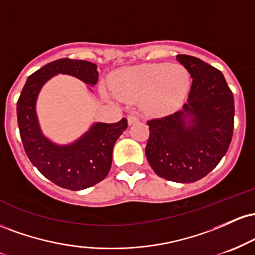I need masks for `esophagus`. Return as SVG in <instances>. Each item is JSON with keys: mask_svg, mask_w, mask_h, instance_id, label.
Masks as SVG:
<instances>
[{"mask_svg": "<svg viewBox=\"0 0 255 255\" xmlns=\"http://www.w3.org/2000/svg\"><path fill=\"white\" fill-rule=\"evenodd\" d=\"M127 119H128V124H129V125H133V124H135V122L139 121V118H137L136 115H134V114H130V115H128Z\"/></svg>", "mask_w": 255, "mask_h": 255, "instance_id": "1", "label": "esophagus"}]
</instances>
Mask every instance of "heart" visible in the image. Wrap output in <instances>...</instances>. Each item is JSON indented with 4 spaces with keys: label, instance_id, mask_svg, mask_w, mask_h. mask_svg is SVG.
Segmentation results:
<instances>
[{
    "label": "heart",
    "instance_id": "1",
    "mask_svg": "<svg viewBox=\"0 0 255 255\" xmlns=\"http://www.w3.org/2000/svg\"><path fill=\"white\" fill-rule=\"evenodd\" d=\"M191 87V74L182 64L147 63L124 68L113 75L110 89L126 102L142 99L145 110L165 115L180 107Z\"/></svg>",
    "mask_w": 255,
    "mask_h": 255
}]
</instances>
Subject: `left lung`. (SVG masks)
<instances>
[{
    "label": "left lung",
    "instance_id": "left-lung-1",
    "mask_svg": "<svg viewBox=\"0 0 255 255\" xmlns=\"http://www.w3.org/2000/svg\"><path fill=\"white\" fill-rule=\"evenodd\" d=\"M192 78L183 110L147 121L145 153L158 176L191 183L206 176L227 153L233 139L235 105L227 81L200 58L177 55ZM191 118L187 124L184 118Z\"/></svg>",
    "mask_w": 255,
    "mask_h": 255
}]
</instances>
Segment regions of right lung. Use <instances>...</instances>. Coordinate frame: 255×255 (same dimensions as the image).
I'll return each instance as SVG.
<instances>
[{
	"label": "right lung",
	"instance_id": "obj_1",
	"mask_svg": "<svg viewBox=\"0 0 255 255\" xmlns=\"http://www.w3.org/2000/svg\"><path fill=\"white\" fill-rule=\"evenodd\" d=\"M69 74L85 84L98 81L97 64L83 60L60 58L38 69L26 80L16 103L17 126L25 152L43 176L62 188L81 191L103 181L109 174L113 148L128 127L127 119L116 124H95L71 145L58 146L40 131L36 101L40 89L54 75Z\"/></svg>",
	"mask_w": 255,
	"mask_h": 255
}]
</instances>
